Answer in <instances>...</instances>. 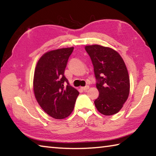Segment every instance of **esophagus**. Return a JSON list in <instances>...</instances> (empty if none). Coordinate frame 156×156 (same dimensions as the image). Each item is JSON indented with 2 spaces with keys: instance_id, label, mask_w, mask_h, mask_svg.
<instances>
[{
  "instance_id": "esophagus-1",
  "label": "esophagus",
  "mask_w": 156,
  "mask_h": 156,
  "mask_svg": "<svg viewBox=\"0 0 156 156\" xmlns=\"http://www.w3.org/2000/svg\"><path fill=\"white\" fill-rule=\"evenodd\" d=\"M89 89V85H86L85 87H81V89H83V91H86L87 90H88V89Z\"/></svg>"
}]
</instances>
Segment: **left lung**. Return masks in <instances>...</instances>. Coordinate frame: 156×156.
<instances>
[{
    "label": "left lung",
    "instance_id": "left-lung-1",
    "mask_svg": "<svg viewBox=\"0 0 156 156\" xmlns=\"http://www.w3.org/2000/svg\"><path fill=\"white\" fill-rule=\"evenodd\" d=\"M94 65L99 96L94 101L98 111L112 115L122 109L127 100L130 83L127 69L115 50L98 44L85 47Z\"/></svg>",
    "mask_w": 156,
    "mask_h": 156
}]
</instances>
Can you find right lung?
I'll return each instance as SVG.
<instances>
[{"label":"right lung","mask_w":156,"mask_h":156,"mask_svg":"<svg viewBox=\"0 0 156 156\" xmlns=\"http://www.w3.org/2000/svg\"><path fill=\"white\" fill-rule=\"evenodd\" d=\"M73 47L47 52L39 59L34 76V91L37 102L49 115L63 119L72 113L79 92L65 76Z\"/></svg>","instance_id":"obj_1"}]
</instances>
